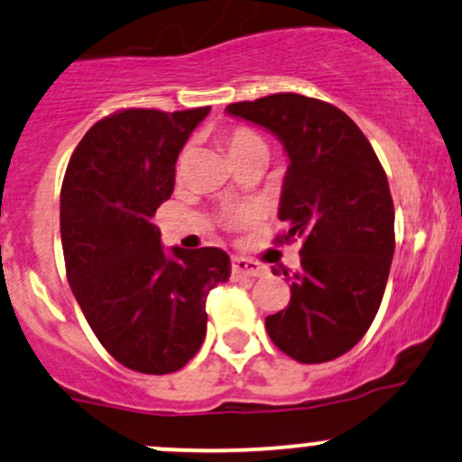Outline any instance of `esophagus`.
<instances>
[{
	"mask_svg": "<svg viewBox=\"0 0 462 462\" xmlns=\"http://www.w3.org/2000/svg\"><path fill=\"white\" fill-rule=\"evenodd\" d=\"M265 267L261 263L252 261V258H243V256H235L232 258V273L236 278L241 276H250V278H258V276H265Z\"/></svg>",
	"mask_w": 462,
	"mask_h": 462,
	"instance_id": "1",
	"label": "esophagus"
}]
</instances>
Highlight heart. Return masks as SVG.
<instances>
[{
    "label": "heart",
    "instance_id": "obj_1",
    "mask_svg": "<svg viewBox=\"0 0 462 462\" xmlns=\"http://www.w3.org/2000/svg\"><path fill=\"white\" fill-rule=\"evenodd\" d=\"M252 146H267V144L263 142L261 135H256L254 131H250V129H236V131H232L230 138H227V149H230V155L239 153V151L252 149ZM184 162H186V151L180 155L177 169H181V166H184Z\"/></svg>",
    "mask_w": 462,
    "mask_h": 462
}]
</instances>
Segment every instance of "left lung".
Segmentation results:
<instances>
[{
  "mask_svg": "<svg viewBox=\"0 0 462 462\" xmlns=\"http://www.w3.org/2000/svg\"><path fill=\"white\" fill-rule=\"evenodd\" d=\"M226 114L270 131L287 155L278 219L302 239L291 300L265 318L272 342L300 364L331 362L368 331L394 254L388 177L344 111L300 94L232 103ZM273 273H281L273 267Z\"/></svg>",
  "mask_w": 462,
  "mask_h": 462,
  "instance_id": "8db88e82",
  "label": "left lung"
}]
</instances>
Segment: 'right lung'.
Segmentation results:
<instances>
[{"instance_id": "obj_1", "label": "right lung", "mask_w": 462, "mask_h": 462, "mask_svg": "<svg viewBox=\"0 0 462 462\" xmlns=\"http://www.w3.org/2000/svg\"><path fill=\"white\" fill-rule=\"evenodd\" d=\"M210 107L125 109L96 123L60 186L65 270L91 331L131 371L166 374L206 337V296L230 278L219 247L164 250L151 217L175 189V162Z\"/></svg>"}]
</instances>
